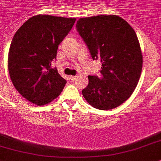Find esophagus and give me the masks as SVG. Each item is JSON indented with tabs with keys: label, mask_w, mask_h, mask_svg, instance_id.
I'll return each mask as SVG.
<instances>
[{
	"label": "esophagus",
	"mask_w": 161,
	"mask_h": 161,
	"mask_svg": "<svg viewBox=\"0 0 161 161\" xmlns=\"http://www.w3.org/2000/svg\"><path fill=\"white\" fill-rule=\"evenodd\" d=\"M77 78H78L77 75H71V76H70V79H71V81H75V80H76Z\"/></svg>",
	"instance_id": "1"
}]
</instances>
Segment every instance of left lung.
<instances>
[{
    "instance_id": "8db88e82",
    "label": "left lung",
    "mask_w": 161,
    "mask_h": 161,
    "mask_svg": "<svg viewBox=\"0 0 161 161\" xmlns=\"http://www.w3.org/2000/svg\"><path fill=\"white\" fill-rule=\"evenodd\" d=\"M76 30L93 60L102 62V77L89 75L82 90L95 108L112 109L133 93L142 69V53L136 32L123 18L110 14L80 18Z\"/></svg>"
}]
</instances>
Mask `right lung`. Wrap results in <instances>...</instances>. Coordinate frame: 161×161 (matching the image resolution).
Segmentation results:
<instances>
[{"label":"right lung","mask_w":161,"mask_h":161,"mask_svg":"<svg viewBox=\"0 0 161 161\" xmlns=\"http://www.w3.org/2000/svg\"><path fill=\"white\" fill-rule=\"evenodd\" d=\"M75 18L38 14L14 34L8 55V70L14 88L24 98L45 105L61 94L66 80L51 62L58 45L74 25Z\"/></svg>","instance_id":"add662e5"}]
</instances>
